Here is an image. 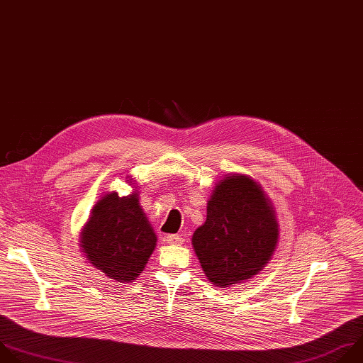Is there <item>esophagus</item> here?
I'll list each match as a JSON object with an SVG mask.
<instances>
[{
	"instance_id": "34e87169",
	"label": "esophagus",
	"mask_w": 363,
	"mask_h": 363,
	"mask_svg": "<svg viewBox=\"0 0 363 363\" xmlns=\"http://www.w3.org/2000/svg\"><path fill=\"white\" fill-rule=\"evenodd\" d=\"M166 243H169V245H182L183 238L179 236V235H167L166 236Z\"/></svg>"
}]
</instances>
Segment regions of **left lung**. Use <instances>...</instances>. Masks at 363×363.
Instances as JSON below:
<instances>
[{"instance_id": "8db88e82", "label": "left lung", "mask_w": 363, "mask_h": 363, "mask_svg": "<svg viewBox=\"0 0 363 363\" xmlns=\"http://www.w3.org/2000/svg\"><path fill=\"white\" fill-rule=\"evenodd\" d=\"M272 200L250 176L229 173L207 200L206 222L191 238L201 269L217 287H230L260 273L279 243Z\"/></svg>"}]
</instances>
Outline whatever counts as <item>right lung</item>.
Segmentation results:
<instances>
[{
  "label": "right lung",
  "instance_id": "add662e5",
  "mask_svg": "<svg viewBox=\"0 0 363 363\" xmlns=\"http://www.w3.org/2000/svg\"><path fill=\"white\" fill-rule=\"evenodd\" d=\"M125 182L133 191L124 197L117 191L101 194L80 232L86 260L120 283L138 277L157 245V236L140 206L135 180L127 174Z\"/></svg>",
  "mask_w": 363,
  "mask_h": 363
}]
</instances>
